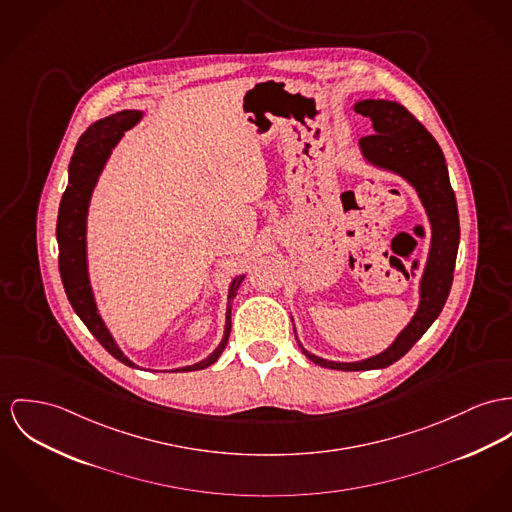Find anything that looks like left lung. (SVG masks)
I'll return each mask as SVG.
<instances>
[{
    "mask_svg": "<svg viewBox=\"0 0 512 512\" xmlns=\"http://www.w3.org/2000/svg\"><path fill=\"white\" fill-rule=\"evenodd\" d=\"M354 111L370 118L374 128V134L364 136L358 142L364 159L403 177L421 198L431 224V247L419 282L421 300L417 312L384 353L356 362H335L306 351L296 337L298 347L312 362L345 372L386 368L409 353L446 304L460 243L456 195L450 185L446 159L433 134L395 101L364 99L354 105Z\"/></svg>",
    "mask_w": 512,
    "mask_h": 512,
    "instance_id": "left-lung-1",
    "label": "left lung"
}]
</instances>
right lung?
<instances>
[{
	"label": "right lung",
	"mask_w": 512,
	"mask_h": 512,
	"mask_svg": "<svg viewBox=\"0 0 512 512\" xmlns=\"http://www.w3.org/2000/svg\"><path fill=\"white\" fill-rule=\"evenodd\" d=\"M144 117L142 111H120L111 117L101 118L93 122L81 136L78 146L74 150V156L68 167V187L60 200L58 210V224H56V239H58V265L60 276L66 290V296L79 315V319L85 323V327L93 333V337L105 347L107 353L113 354L122 364L130 368H138L126 354L120 351L117 341L113 339L111 331L107 329L103 317L97 310V302L93 296V288L89 282L87 271V210L93 189L97 185V179L115 150L118 140L126 130H130L134 124H138ZM245 275H239L232 280L230 292H228V308H226V327L224 337L220 345L208 354L204 360L173 368L169 372H193L202 370L210 364H214L220 354L224 353L228 345V337L232 331V300L236 298L237 288L243 282Z\"/></svg>",
	"instance_id": "add662e5"
}]
</instances>
